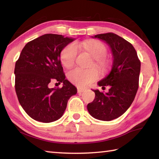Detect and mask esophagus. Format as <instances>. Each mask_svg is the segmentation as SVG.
I'll return each mask as SVG.
<instances>
[{
    "label": "esophagus",
    "mask_w": 159,
    "mask_h": 159,
    "mask_svg": "<svg viewBox=\"0 0 159 159\" xmlns=\"http://www.w3.org/2000/svg\"><path fill=\"white\" fill-rule=\"evenodd\" d=\"M85 90H83V89H80V88H79V89H78V93H84L85 92Z\"/></svg>",
    "instance_id": "1"
}]
</instances>
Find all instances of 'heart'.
<instances>
[{
	"instance_id": "b5f03b06",
	"label": "heart",
	"mask_w": 159,
	"mask_h": 159,
	"mask_svg": "<svg viewBox=\"0 0 159 159\" xmlns=\"http://www.w3.org/2000/svg\"><path fill=\"white\" fill-rule=\"evenodd\" d=\"M78 48L88 51L95 59V65L100 69L107 66V61L104 60L107 53L105 45L99 41H83L78 42L76 44L67 45L61 53V61L64 66L69 68L74 66L76 60ZM98 70L95 68L84 69L75 68L69 71L68 79L73 84L80 88L88 86L98 78Z\"/></svg>"
}]
</instances>
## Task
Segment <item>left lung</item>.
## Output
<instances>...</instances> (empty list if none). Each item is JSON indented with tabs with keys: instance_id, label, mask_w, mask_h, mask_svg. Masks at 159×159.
I'll list each match as a JSON object with an SVG mask.
<instances>
[{
	"instance_id": "1",
	"label": "left lung",
	"mask_w": 159,
	"mask_h": 159,
	"mask_svg": "<svg viewBox=\"0 0 159 159\" xmlns=\"http://www.w3.org/2000/svg\"><path fill=\"white\" fill-rule=\"evenodd\" d=\"M92 38L108 45L113 62L108 75L98 82L103 88L109 85V92L93 90L95 99L88 104L87 109L93 118L109 121L123 115L133 103L139 87L141 63L133 45L118 35L100 34Z\"/></svg>"
}]
</instances>
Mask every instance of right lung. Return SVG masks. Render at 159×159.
I'll use <instances>...</instances> for the list:
<instances>
[{"label":"right lung","instance_id":"add662e5","mask_svg":"<svg viewBox=\"0 0 159 159\" xmlns=\"http://www.w3.org/2000/svg\"><path fill=\"white\" fill-rule=\"evenodd\" d=\"M74 38L47 34L24 47L15 67V91L21 106L38 121L50 123L62 116L67 102L77 88L65 79L61 52ZM63 83L61 89L49 88L52 80Z\"/></svg>","mask_w":159,"mask_h":159}]
</instances>
